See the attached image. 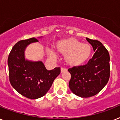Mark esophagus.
<instances>
[{
  "label": "esophagus",
  "instance_id": "1",
  "mask_svg": "<svg viewBox=\"0 0 120 120\" xmlns=\"http://www.w3.org/2000/svg\"><path fill=\"white\" fill-rule=\"evenodd\" d=\"M67 71V70L66 69V68H61V73H64V72H65Z\"/></svg>",
  "mask_w": 120,
  "mask_h": 120
}]
</instances>
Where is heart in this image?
Wrapping results in <instances>:
<instances>
[{
	"instance_id": "1",
	"label": "heart",
	"mask_w": 120,
	"mask_h": 120,
	"mask_svg": "<svg viewBox=\"0 0 120 120\" xmlns=\"http://www.w3.org/2000/svg\"><path fill=\"white\" fill-rule=\"evenodd\" d=\"M55 51L57 54L64 56L67 65L70 67H79L87 61L91 56V47L89 44L81 43L75 38H68L58 41L55 45ZM49 56L55 58L53 53Z\"/></svg>"
}]
</instances>
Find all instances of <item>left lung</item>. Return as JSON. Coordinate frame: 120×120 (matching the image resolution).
I'll use <instances>...</instances> for the list:
<instances>
[{"label": "left lung", "instance_id": "8db88e82", "mask_svg": "<svg viewBox=\"0 0 120 120\" xmlns=\"http://www.w3.org/2000/svg\"><path fill=\"white\" fill-rule=\"evenodd\" d=\"M95 53L87 64L68 70L71 74L69 88L75 95L82 98L98 93L110 78V55L100 41L86 38Z\"/></svg>", "mask_w": 120, "mask_h": 120}]
</instances>
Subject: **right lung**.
I'll use <instances>...</instances> for the list:
<instances>
[{"label":"right lung","mask_w":120,"mask_h":120,"mask_svg":"<svg viewBox=\"0 0 120 120\" xmlns=\"http://www.w3.org/2000/svg\"><path fill=\"white\" fill-rule=\"evenodd\" d=\"M37 41L35 38L18 41L8 58L10 84L18 93L30 99L44 96L60 73V67L48 70L41 61L25 59V49L30 43Z\"/></svg>","instance_id":"right-lung-1"}]
</instances>
